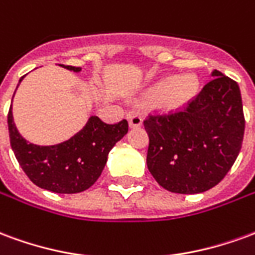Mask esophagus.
<instances>
[{
  "instance_id": "34e87169",
  "label": "esophagus",
  "mask_w": 255,
  "mask_h": 255,
  "mask_svg": "<svg viewBox=\"0 0 255 255\" xmlns=\"http://www.w3.org/2000/svg\"><path fill=\"white\" fill-rule=\"evenodd\" d=\"M127 117H128V123H129V127L131 128L140 127V126H142V123H143L142 116H140L139 113H136V112H129Z\"/></svg>"
}]
</instances>
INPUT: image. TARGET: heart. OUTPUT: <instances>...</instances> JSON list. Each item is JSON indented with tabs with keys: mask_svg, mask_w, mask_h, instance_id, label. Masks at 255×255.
<instances>
[{
	"mask_svg": "<svg viewBox=\"0 0 255 255\" xmlns=\"http://www.w3.org/2000/svg\"><path fill=\"white\" fill-rule=\"evenodd\" d=\"M198 93V79L192 73L166 76L144 90L146 101H157L165 111H177L187 106Z\"/></svg>",
	"mask_w": 255,
	"mask_h": 255,
	"instance_id": "1",
	"label": "heart"
}]
</instances>
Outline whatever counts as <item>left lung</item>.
<instances>
[{
    "label": "left lung",
    "instance_id": "left-lung-1",
    "mask_svg": "<svg viewBox=\"0 0 255 255\" xmlns=\"http://www.w3.org/2000/svg\"><path fill=\"white\" fill-rule=\"evenodd\" d=\"M210 75L187 109L143 122L147 168L168 191H208L224 179L241 151L245 116L239 86L217 69Z\"/></svg>",
    "mask_w": 255,
    "mask_h": 255
}]
</instances>
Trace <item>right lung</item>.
Returning <instances> with one entry per match:
<instances>
[{"label":"right lung","instance_id":"obj_1","mask_svg":"<svg viewBox=\"0 0 255 255\" xmlns=\"http://www.w3.org/2000/svg\"><path fill=\"white\" fill-rule=\"evenodd\" d=\"M61 67L73 72L82 71L80 67ZM23 79L24 76L19 83ZM8 128L16 160L31 182L47 191L75 194L87 190L97 182L112 147L128 132V123L122 120L117 124H106L98 116H91L86 126L68 140L41 146L30 143L20 135L10 105Z\"/></svg>","mask_w":255,"mask_h":255}]
</instances>
